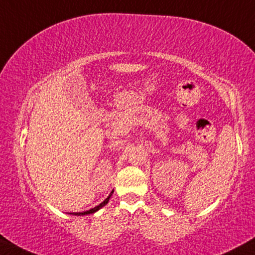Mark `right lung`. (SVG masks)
<instances>
[{
    "mask_svg": "<svg viewBox=\"0 0 255 255\" xmlns=\"http://www.w3.org/2000/svg\"><path fill=\"white\" fill-rule=\"evenodd\" d=\"M113 192H114V191H112V194H110V195L108 196V197H107L106 199H104V201L102 202V203L98 204L97 207L93 208V209L87 210V211H83V213H70V214H73V215H78V216H81V215H88V214H93V213H95V211H97L98 209H100V208H102L103 205H106L107 203H108V202H109V198H110V196L113 195Z\"/></svg>",
    "mask_w": 255,
    "mask_h": 255,
    "instance_id": "1",
    "label": "right lung"
}]
</instances>
